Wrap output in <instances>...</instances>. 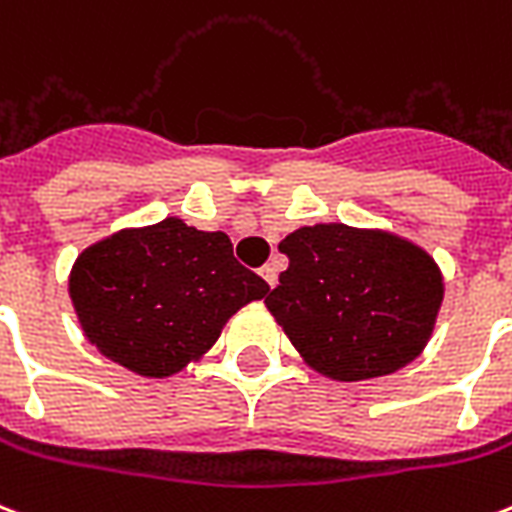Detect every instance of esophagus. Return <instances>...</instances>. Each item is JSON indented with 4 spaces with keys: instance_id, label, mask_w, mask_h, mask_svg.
Instances as JSON below:
<instances>
[{
    "instance_id": "esophagus-1",
    "label": "esophagus",
    "mask_w": 512,
    "mask_h": 512,
    "mask_svg": "<svg viewBox=\"0 0 512 512\" xmlns=\"http://www.w3.org/2000/svg\"><path fill=\"white\" fill-rule=\"evenodd\" d=\"M260 276H263L265 279V284H268V287H276V284H279V268H276V265L273 263H268V265H263V268H260Z\"/></svg>"
}]
</instances>
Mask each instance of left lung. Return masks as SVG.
I'll list each match as a JSON object with an SVG mask.
<instances>
[{
    "label": "left lung",
    "instance_id": "8db88e82",
    "mask_svg": "<svg viewBox=\"0 0 512 512\" xmlns=\"http://www.w3.org/2000/svg\"><path fill=\"white\" fill-rule=\"evenodd\" d=\"M279 252L290 268L265 306L308 368L365 381L424 351L446 292L427 249L389 230L319 222L290 233Z\"/></svg>",
    "mask_w": 512,
    "mask_h": 512
}]
</instances>
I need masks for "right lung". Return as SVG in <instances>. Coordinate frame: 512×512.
<instances>
[{"label":"right lung","mask_w":512,"mask_h":512,"mask_svg":"<svg viewBox=\"0 0 512 512\" xmlns=\"http://www.w3.org/2000/svg\"><path fill=\"white\" fill-rule=\"evenodd\" d=\"M268 284L233 257L222 233L166 217L123 228L80 252L69 298L85 338L107 360L147 378L198 362L239 308Z\"/></svg>","instance_id":"right-lung-1"}]
</instances>
